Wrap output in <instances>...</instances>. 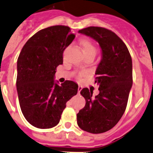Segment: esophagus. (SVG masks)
Segmentation results:
<instances>
[{
  "label": "esophagus",
  "mask_w": 153,
  "mask_h": 153,
  "mask_svg": "<svg viewBox=\"0 0 153 153\" xmlns=\"http://www.w3.org/2000/svg\"><path fill=\"white\" fill-rule=\"evenodd\" d=\"M82 88V86H80V85H79V86H78V94H79V93H80Z\"/></svg>",
  "instance_id": "obj_1"
}]
</instances>
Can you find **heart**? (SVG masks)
Returning <instances> with one entry per match:
<instances>
[{"mask_svg": "<svg viewBox=\"0 0 153 153\" xmlns=\"http://www.w3.org/2000/svg\"><path fill=\"white\" fill-rule=\"evenodd\" d=\"M79 44H80V46L84 54H93V55L95 56L96 48L94 47V46L91 41L88 40H82ZM83 75V73L79 74V76H82Z\"/></svg>", "mask_w": 153, "mask_h": 153, "instance_id": "b5f03b06", "label": "heart"}]
</instances>
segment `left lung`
Returning a JSON list of instances; mask_svg holds the SVG:
<instances>
[{
	"label": "left lung",
	"mask_w": 153,
	"mask_h": 153,
	"mask_svg": "<svg viewBox=\"0 0 153 153\" xmlns=\"http://www.w3.org/2000/svg\"><path fill=\"white\" fill-rule=\"evenodd\" d=\"M78 32L99 43L101 59L94 81L99 94L93 97L91 90L82 88L85 105L76 114L77 124L89 133H104L117 124L126 109L133 83L131 57L124 42L108 29L88 27Z\"/></svg>",
	"instance_id": "left-lung-1"
}]
</instances>
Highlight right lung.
Wrapping results in <instances>:
<instances>
[{"label":"right lung","instance_id":"add662e5","mask_svg":"<svg viewBox=\"0 0 153 153\" xmlns=\"http://www.w3.org/2000/svg\"><path fill=\"white\" fill-rule=\"evenodd\" d=\"M68 26L42 29L24 45L17 60L16 88L25 118L38 128L59 124L66 103L77 94L78 85L55 80L56 68L63 64V52L75 35Z\"/></svg>","mask_w":153,"mask_h":153}]
</instances>
